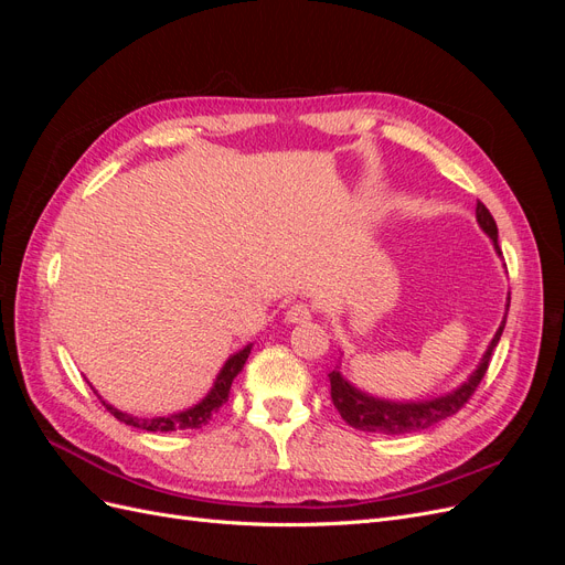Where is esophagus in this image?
I'll return each mask as SVG.
<instances>
[{
  "label": "esophagus",
  "instance_id": "esophagus-1",
  "mask_svg": "<svg viewBox=\"0 0 565 565\" xmlns=\"http://www.w3.org/2000/svg\"><path fill=\"white\" fill-rule=\"evenodd\" d=\"M309 320H311V309L301 301L289 306L285 313V322H289V324H299V322H309Z\"/></svg>",
  "mask_w": 565,
  "mask_h": 565
}]
</instances>
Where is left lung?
I'll use <instances>...</instances> for the list:
<instances>
[{
  "instance_id": "1",
  "label": "left lung",
  "mask_w": 565,
  "mask_h": 565,
  "mask_svg": "<svg viewBox=\"0 0 565 565\" xmlns=\"http://www.w3.org/2000/svg\"><path fill=\"white\" fill-rule=\"evenodd\" d=\"M476 221L492 241L494 252H498V256H502L500 243H498V224H494V218L483 202L476 204ZM507 311H509V297H507V309H504V318L500 322V328L488 344L481 363H478L476 370L469 374V380L465 384H459L457 388H452L450 393H443V396H436L429 401H388V398L372 396V393H365L358 386H353L344 377V374H341V363H339L328 374V377H330V386H332V403L339 409L341 419H344L358 431L401 436V434L424 431V429H429V426L452 417L459 407H465V403L471 398L476 386L481 384V380L486 377L492 351H494V347H498V341L504 332Z\"/></svg>"
}]
</instances>
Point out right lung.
Instances as JSON below:
<instances>
[{
	"mask_svg": "<svg viewBox=\"0 0 565 565\" xmlns=\"http://www.w3.org/2000/svg\"><path fill=\"white\" fill-rule=\"evenodd\" d=\"M252 353V344H247L245 349H241L237 353H233L228 361L224 363V367L218 370L216 380L212 384V388L207 391V396H204L200 403L191 405L181 409V413H174V415H162V417H136V415H129V413H122V409H117L115 405L106 403L104 398H100V403L106 405V409H110V415L117 417L119 422H125L129 426H134V429H143V431H183V429H202L204 424H207L212 419V415L216 413V409L224 405L228 401V393H231V384L233 380L237 377V374L243 372L247 358Z\"/></svg>",
	"mask_w": 565,
	"mask_h": 565,
	"instance_id": "add662e5",
	"label": "right lung"
}]
</instances>
